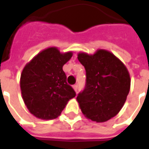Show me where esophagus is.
Masks as SVG:
<instances>
[{
	"instance_id": "34e87169",
	"label": "esophagus",
	"mask_w": 149,
	"mask_h": 149,
	"mask_svg": "<svg viewBox=\"0 0 149 149\" xmlns=\"http://www.w3.org/2000/svg\"><path fill=\"white\" fill-rule=\"evenodd\" d=\"M72 88H73V89H74L76 92H77V88H78V86L77 84H74L73 86H72Z\"/></svg>"
}]
</instances>
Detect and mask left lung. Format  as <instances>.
<instances>
[{"label": "left lung", "mask_w": 149, "mask_h": 149, "mask_svg": "<svg viewBox=\"0 0 149 149\" xmlns=\"http://www.w3.org/2000/svg\"><path fill=\"white\" fill-rule=\"evenodd\" d=\"M86 71L84 90L77 97L81 111L93 121L104 122L122 109L130 89V76L125 65L107 50L93 55L78 54Z\"/></svg>", "instance_id": "obj_1"}]
</instances>
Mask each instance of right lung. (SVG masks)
I'll use <instances>...</instances> for the list:
<instances>
[{
    "label": "right lung",
    "instance_id": "obj_1",
    "mask_svg": "<svg viewBox=\"0 0 149 149\" xmlns=\"http://www.w3.org/2000/svg\"><path fill=\"white\" fill-rule=\"evenodd\" d=\"M72 56V52L61 53L52 47L38 53L24 66L20 81L22 98L29 111L37 118H56L76 96L62 68Z\"/></svg>",
    "mask_w": 149,
    "mask_h": 149
}]
</instances>
